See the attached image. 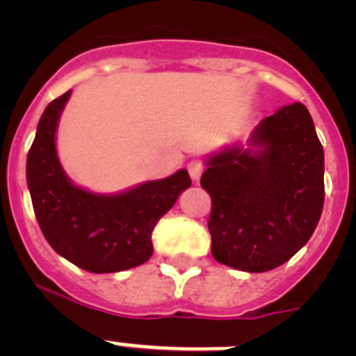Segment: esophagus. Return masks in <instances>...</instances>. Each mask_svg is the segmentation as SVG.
<instances>
[{"label":"esophagus","mask_w":356,"mask_h":356,"mask_svg":"<svg viewBox=\"0 0 356 356\" xmlns=\"http://www.w3.org/2000/svg\"><path fill=\"white\" fill-rule=\"evenodd\" d=\"M187 169H188V175H191V178H193L194 181H200L201 175H203V171H205V165H203V162H201V160H193V162H188Z\"/></svg>","instance_id":"34e87169"}]
</instances>
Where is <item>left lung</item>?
Instances as JSON below:
<instances>
[{
	"label": "left lung",
	"mask_w": 356,
	"mask_h": 356,
	"mask_svg": "<svg viewBox=\"0 0 356 356\" xmlns=\"http://www.w3.org/2000/svg\"><path fill=\"white\" fill-rule=\"evenodd\" d=\"M201 187L212 197L209 232L219 264L271 271L312 237L325 203V151L301 103L262 119L248 147L209 156Z\"/></svg>",
	"instance_id": "8db88e82"
}]
</instances>
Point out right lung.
I'll use <instances>...</instances> for the list:
<instances>
[{"instance_id": "1", "label": "right lung", "mask_w": 356, "mask_h": 356, "mask_svg": "<svg viewBox=\"0 0 356 356\" xmlns=\"http://www.w3.org/2000/svg\"><path fill=\"white\" fill-rule=\"evenodd\" d=\"M71 90L46 106L28 151L26 181L44 237L56 253L85 271L119 273L147 262L151 234L176 203L191 176L185 169L121 194H94L67 178L55 134Z\"/></svg>"}]
</instances>
